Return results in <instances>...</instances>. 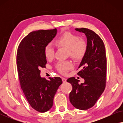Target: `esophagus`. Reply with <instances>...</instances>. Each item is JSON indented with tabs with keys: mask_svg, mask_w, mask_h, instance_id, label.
I'll return each mask as SVG.
<instances>
[{
	"mask_svg": "<svg viewBox=\"0 0 123 123\" xmlns=\"http://www.w3.org/2000/svg\"><path fill=\"white\" fill-rule=\"evenodd\" d=\"M62 80H63V83H65V82H66L67 81V79L65 78H62Z\"/></svg>",
	"mask_w": 123,
	"mask_h": 123,
	"instance_id": "1",
	"label": "esophagus"
}]
</instances>
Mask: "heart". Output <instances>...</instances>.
<instances>
[{"instance_id":"1","label":"heart","mask_w":123,"mask_h":123,"mask_svg":"<svg viewBox=\"0 0 123 123\" xmlns=\"http://www.w3.org/2000/svg\"><path fill=\"white\" fill-rule=\"evenodd\" d=\"M55 43L59 48L67 49L68 55L75 60H80L85 56L87 50V43L85 40L80 38L78 35L71 32H65L55 40ZM43 53L46 59H51L54 55V49L50 43L46 45ZM73 68L70 61L59 62L56 65V69L60 73L65 74Z\"/></svg>"}]
</instances>
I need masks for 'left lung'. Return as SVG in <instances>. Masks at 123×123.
Masks as SVG:
<instances>
[{"instance_id": "obj_1", "label": "left lung", "mask_w": 123, "mask_h": 123, "mask_svg": "<svg viewBox=\"0 0 123 123\" xmlns=\"http://www.w3.org/2000/svg\"><path fill=\"white\" fill-rule=\"evenodd\" d=\"M75 30L84 33L87 37V50L77 73L85 82L80 85V80L74 77L68 78L67 81L72 86L69 94L70 103L75 108L85 110L95 105L105 88L106 56L104 42L97 33L86 28Z\"/></svg>"}]
</instances>
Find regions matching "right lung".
Masks as SVG:
<instances>
[{"instance_id":"obj_1","label":"right lung","mask_w":123,"mask_h":123,"mask_svg":"<svg viewBox=\"0 0 123 123\" xmlns=\"http://www.w3.org/2000/svg\"><path fill=\"white\" fill-rule=\"evenodd\" d=\"M56 28L31 32L20 43L17 53V68L20 85L30 106L44 112L53 105L54 97L62 83L60 77H40V68L46 67L43 49L55 37Z\"/></svg>"}]
</instances>
